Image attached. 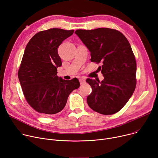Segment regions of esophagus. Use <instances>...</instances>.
Here are the masks:
<instances>
[{
  "mask_svg": "<svg viewBox=\"0 0 158 158\" xmlns=\"http://www.w3.org/2000/svg\"><path fill=\"white\" fill-rule=\"evenodd\" d=\"M79 82H80V84H81V85H82V84H84V83H85V82H86V79H85V78L81 77V78H80V79H79Z\"/></svg>",
  "mask_w": 158,
  "mask_h": 158,
  "instance_id": "esophagus-1",
  "label": "esophagus"
}]
</instances>
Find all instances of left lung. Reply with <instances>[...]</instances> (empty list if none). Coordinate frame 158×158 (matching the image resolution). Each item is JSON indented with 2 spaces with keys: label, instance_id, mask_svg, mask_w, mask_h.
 I'll list each match as a JSON object with an SVG mask.
<instances>
[{
  "label": "left lung",
  "instance_id": "1",
  "mask_svg": "<svg viewBox=\"0 0 158 158\" xmlns=\"http://www.w3.org/2000/svg\"><path fill=\"white\" fill-rule=\"evenodd\" d=\"M91 53V61L102 63L98 70L104 77L100 82L88 78L92 92L89 107L97 112L111 115L119 111L135 91L136 64L131 46L119 31L109 28L75 31Z\"/></svg>",
  "mask_w": 158,
  "mask_h": 158
}]
</instances>
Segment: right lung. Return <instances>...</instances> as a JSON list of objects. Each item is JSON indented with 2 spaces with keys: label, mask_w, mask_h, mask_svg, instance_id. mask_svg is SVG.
<instances>
[{
  "label": "right lung",
  "mask_w": 158,
  "mask_h": 158,
  "mask_svg": "<svg viewBox=\"0 0 158 158\" xmlns=\"http://www.w3.org/2000/svg\"><path fill=\"white\" fill-rule=\"evenodd\" d=\"M73 30L50 28L39 31L29 40L18 76L25 98L37 112L49 115L65 107L70 93L79 88L77 78H58L57 68L61 65L58 48L72 35Z\"/></svg>",
  "instance_id": "right-lung-1"
}]
</instances>
